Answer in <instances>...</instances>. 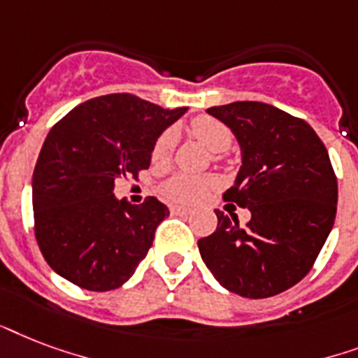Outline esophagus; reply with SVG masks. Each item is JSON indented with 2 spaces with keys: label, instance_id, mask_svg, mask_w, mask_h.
Masks as SVG:
<instances>
[{
  "label": "esophagus",
  "instance_id": "1",
  "mask_svg": "<svg viewBox=\"0 0 358 358\" xmlns=\"http://www.w3.org/2000/svg\"><path fill=\"white\" fill-rule=\"evenodd\" d=\"M171 215H176V217H187L190 215V210L185 209V207H171Z\"/></svg>",
  "mask_w": 358,
  "mask_h": 358
}]
</instances>
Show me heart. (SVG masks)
Segmentation results:
<instances>
[{
    "instance_id": "heart-1",
    "label": "heart",
    "mask_w": 358,
    "mask_h": 358,
    "mask_svg": "<svg viewBox=\"0 0 358 358\" xmlns=\"http://www.w3.org/2000/svg\"><path fill=\"white\" fill-rule=\"evenodd\" d=\"M192 134L198 138L205 148L213 153H224L231 145V132L218 119L209 117V115H199L192 121ZM177 132L173 129L164 130L155 141L153 159L166 160L176 148ZM213 185L210 177H196L188 173H179L162 185V196L168 201L179 205H192L203 198L205 192Z\"/></svg>"
}]
</instances>
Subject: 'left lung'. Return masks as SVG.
Here are the masks:
<instances>
[{"label": "left lung", "mask_w": 358, "mask_h": 358, "mask_svg": "<svg viewBox=\"0 0 358 358\" xmlns=\"http://www.w3.org/2000/svg\"><path fill=\"white\" fill-rule=\"evenodd\" d=\"M241 149L234 187L224 192L252 213L246 228L215 210V234L198 241L218 284L246 299L289 289L308 274L334 226L338 182L323 141L306 121L265 102L213 106Z\"/></svg>", "instance_id": "8db88e82"}]
</instances>
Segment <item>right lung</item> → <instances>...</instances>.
Listing matches in <instances>:
<instances>
[{
    "label": "right lung",
    "mask_w": 358,
    "mask_h": 358,
    "mask_svg": "<svg viewBox=\"0 0 358 358\" xmlns=\"http://www.w3.org/2000/svg\"><path fill=\"white\" fill-rule=\"evenodd\" d=\"M185 113L115 93L80 104L50 130L31 192L38 248L59 276L110 292L136 273L170 210L157 198L117 199L115 179L148 170L155 141Z\"/></svg>",
    "instance_id": "1"
}]
</instances>
